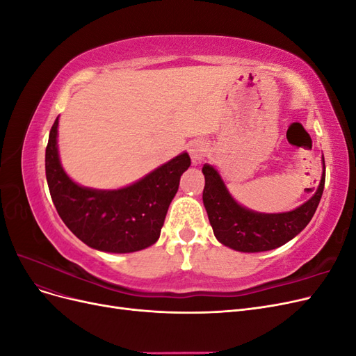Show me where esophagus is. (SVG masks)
<instances>
[{
    "instance_id": "esophagus-1",
    "label": "esophagus",
    "mask_w": 356,
    "mask_h": 356,
    "mask_svg": "<svg viewBox=\"0 0 356 356\" xmlns=\"http://www.w3.org/2000/svg\"><path fill=\"white\" fill-rule=\"evenodd\" d=\"M187 149L191 156V160L195 165H200L204 152H207V145L200 139H193L187 144Z\"/></svg>"
}]
</instances>
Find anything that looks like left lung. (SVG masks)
Returning a JSON list of instances; mask_svg holds the SVG:
<instances>
[{
    "instance_id": "left-lung-1",
    "label": "left lung",
    "mask_w": 356,
    "mask_h": 356,
    "mask_svg": "<svg viewBox=\"0 0 356 356\" xmlns=\"http://www.w3.org/2000/svg\"><path fill=\"white\" fill-rule=\"evenodd\" d=\"M203 204L217 241L234 251L263 252L289 242L303 230L314 217L325 184V161L322 157L321 182L307 202L301 207L277 213L248 209L234 200L212 165L204 163Z\"/></svg>"
}]
</instances>
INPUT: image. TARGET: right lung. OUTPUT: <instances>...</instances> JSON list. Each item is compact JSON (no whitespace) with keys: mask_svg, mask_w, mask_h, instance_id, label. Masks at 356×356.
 Masks as SVG:
<instances>
[{"mask_svg":"<svg viewBox=\"0 0 356 356\" xmlns=\"http://www.w3.org/2000/svg\"><path fill=\"white\" fill-rule=\"evenodd\" d=\"M59 117L46 148V178L50 196L67 227L93 250L126 254L152 246L160 238L166 212L179 178L190 168L181 153L131 186L117 190L83 187L62 168L58 149Z\"/></svg>","mask_w":356,"mask_h":356,"instance_id":"right-lung-1","label":"right lung"}]
</instances>
